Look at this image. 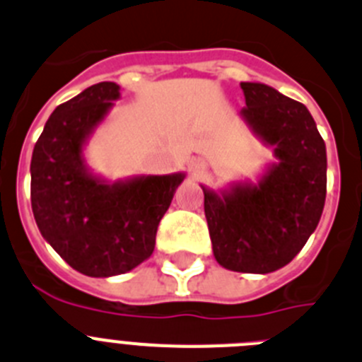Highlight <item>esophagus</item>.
Segmentation results:
<instances>
[{"label":"esophagus","instance_id":"1","mask_svg":"<svg viewBox=\"0 0 362 362\" xmlns=\"http://www.w3.org/2000/svg\"><path fill=\"white\" fill-rule=\"evenodd\" d=\"M189 170H191V175L194 178H200L202 175L207 171V164H205L204 158H194V160H191V165H189Z\"/></svg>","mask_w":362,"mask_h":362}]
</instances>
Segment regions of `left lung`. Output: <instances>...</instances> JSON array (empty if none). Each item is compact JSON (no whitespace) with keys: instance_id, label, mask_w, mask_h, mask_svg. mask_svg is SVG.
Listing matches in <instances>:
<instances>
[{"instance_id":"left-lung-1","label":"left lung","mask_w":362,"mask_h":362,"mask_svg":"<svg viewBox=\"0 0 362 362\" xmlns=\"http://www.w3.org/2000/svg\"><path fill=\"white\" fill-rule=\"evenodd\" d=\"M239 112L275 162L255 182L204 189L212 252L239 273H272L298 255L322 218L327 194V148L305 105L259 82H243Z\"/></svg>"}]
</instances>
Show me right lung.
Segmentation results:
<instances>
[{"label":"right lung","instance_id":"right-lung-1","mask_svg":"<svg viewBox=\"0 0 362 362\" xmlns=\"http://www.w3.org/2000/svg\"><path fill=\"white\" fill-rule=\"evenodd\" d=\"M119 89L100 82L59 105L30 164L32 211L40 234L87 276L121 275L150 259L158 223L185 178L178 171L110 182L90 170L83 151L121 98Z\"/></svg>","mask_w":362,"mask_h":362}]
</instances>
